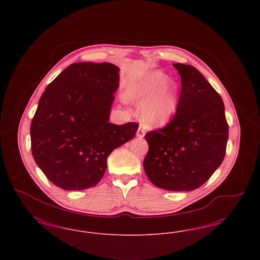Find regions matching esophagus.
Returning <instances> with one entry per match:
<instances>
[{
    "instance_id": "esophagus-1",
    "label": "esophagus",
    "mask_w": 260,
    "mask_h": 260,
    "mask_svg": "<svg viewBox=\"0 0 260 260\" xmlns=\"http://www.w3.org/2000/svg\"><path fill=\"white\" fill-rule=\"evenodd\" d=\"M145 129H144V126H143V124H139V127H138V129H137V133H136V136L138 137V138H143L144 136H145Z\"/></svg>"
}]
</instances>
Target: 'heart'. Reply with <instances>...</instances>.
I'll list each match as a JSON object with an SVG mask.
<instances>
[{
    "label": "heart",
    "instance_id": "obj_1",
    "mask_svg": "<svg viewBox=\"0 0 260 260\" xmlns=\"http://www.w3.org/2000/svg\"><path fill=\"white\" fill-rule=\"evenodd\" d=\"M126 99L142 104L140 117L147 127L159 128L169 124L176 111L179 87L159 70L151 71L136 81L126 92Z\"/></svg>",
    "mask_w": 260,
    "mask_h": 260
}]
</instances>
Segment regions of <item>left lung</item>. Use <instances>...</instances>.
Masks as SVG:
<instances>
[{"label": "left lung", "instance_id": "8db88e82", "mask_svg": "<svg viewBox=\"0 0 260 260\" xmlns=\"http://www.w3.org/2000/svg\"><path fill=\"white\" fill-rule=\"evenodd\" d=\"M173 66L181 78L176 113L166 127L145 135L149 150L143 168L159 188L191 191L221 165L228 124L222 99L206 78L191 65Z\"/></svg>", "mask_w": 260, "mask_h": 260}]
</instances>
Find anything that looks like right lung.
Segmentation results:
<instances>
[{"mask_svg": "<svg viewBox=\"0 0 260 260\" xmlns=\"http://www.w3.org/2000/svg\"><path fill=\"white\" fill-rule=\"evenodd\" d=\"M119 67L103 62L73 63L47 87L30 126L38 167L63 190L96 185L114 149L133 139L138 124L109 123Z\"/></svg>", "mask_w": 260, "mask_h": 260, "instance_id": "1", "label": "right lung"}]
</instances>
